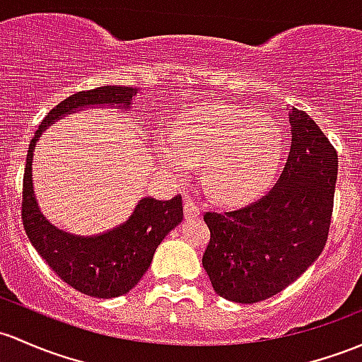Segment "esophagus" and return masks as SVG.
Masks as SVG:
<instances>
[{
    "label": "esophagus",
    "instance_id": "34e87169",
    "mask_svg": "<svg viewBox=\"0 0 362 362\" xmlns=\"http://www.w3.org/2000/svg\"><path fill=\"white\" fill-rule=\"evenodd\" d=\"M202 214V209L198 207V204L193 198L186 197L185 198V216L188 217V219H197V217H200Z\"/></svg>",
    "mask_w": 362,
    "mask_h": 362
}]
</instances>
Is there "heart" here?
<instances>
[{
  "mask_svg": "<svg viewBox=\"0 0 362 362\" xmlns=\"http://www.w3.org/2000/svg\"><path fill=\"white\" fill-rule=\"evenodd\" d=\"M264 112L228 103H202L180 115L173 145L160 160L174 176L186 177L202 164V180L214 197L231 204L257 198L281 164L283 138Z\"/></svg>",
  "mask_w": 362,
  "mask_h": 362,
  "instance_id": "b5f03b06",
  "label": "heart"
}]
</instances>
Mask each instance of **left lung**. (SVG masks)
I'll return each mask as SVG.
<instances>
[{
	"label": "left lung",
	"instance_id": "1",
	"mask_svg": "<svg viewBox=\"0 0 362 362\" xmlns=\"http://www.w3.org/2000/svg\"><path fill=\"white\" fill-rule=\"evenodd\" d=\"M288 160L266 197L238 211L207 212L202 264L219 297L255 304L285 290L322 252L335 195L338 155L316 122L288 108Z\"/></svg>",
	"mask_w": 362,
	"mask_h": 362
}]
</instances>
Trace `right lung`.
Masks as SVG:
<instances>
[{
    "instance_id": "1",
    "label": "right lung",
    "mask_w": 362,
    "mask_h": 362,
    "mask_svg": "<svg viewBox=\"0 0 362 362\" xmlns=\"http://www.w3.org/2000/svg\"><path fill=\"white\" fill-rule=\"evenodd\" d=\"M138 91V88L129 86H102L69 96L42 119L27 153L22 200L27 238L65 283L89 297L115 298L138 285L148 271L158 245L181 224V195L173 200L141 198L133 214L117 228L91 236L71 235L49 224L40 211L33 182L34 150L42 133L58 120L88 108L129 110Z\"/></svg>"
}]
</instances>
